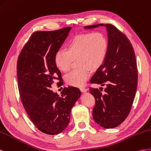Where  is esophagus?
I'll return each instance as SVG.
<instances>
[{"label": "esophagus", "mask_w": 151, "mask_h": 151, "mask_svg": "<svg viewBox=\"0 0 151 151\" xmlns=\"http://www.w3.org/2000/svg\"><path fill=\"white\" fill-rule=\"evenodd\" d=\"M80 90H81V92H86L88 91V89L86 88H81Z\"/></svg>", "instance_id": "esophagus-1"}]
</instances>
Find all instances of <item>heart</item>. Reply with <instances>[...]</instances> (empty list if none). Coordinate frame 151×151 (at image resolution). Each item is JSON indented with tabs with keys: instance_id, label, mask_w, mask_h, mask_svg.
I'll return each instance as SVG.
<instances>
[{
	"instance_id": "heart-1",
	"label": "heart",
	"mask_w": 151,
	"mask_h": 151,
	"mask_svg": "<svg viewBox=\"0 0 151 151\" xmlns=\"http://www.w3.org/2000/svg\"><path fill=\"white\" fill-rule=\"evenodd\" d=\"M108 50V40L104 33H85L74 37L68 50L59 49L55 54L54 63L59 70H70L73 59H77L79 67L65 75L67 83L81 87L90 76V69L96 70L104 63Z\"/></svg>"
}]
</instances>
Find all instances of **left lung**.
<instances>
[{"instance_id":"1","label":"left lung","mask_w":151,"mask_h":151,"mask_svg":"<svg viewBox=\"0 0 151 151\" xmlns=\"http://www.w3.org/2000/svg\"><path fill=\"white\" fill-rule=\"evenodd\" d=\"M100 26L106 28L108 50L104 63L90 81L106 85V88L104 93L101 89H89L96 99L92 116L101 127L113 128L127 118L134 101L138 81L137 61L130 40L114 26L97 24L84 28L90 29Z\"/></svg>"}]
</instances>
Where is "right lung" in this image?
Wrapping results in <instances>:
<instances>
[{"label": "right lung", "mask_w": 151, "mask_h": 151, "mask_svg": "<svg viewBox=\"0 0 151 151\" xmlns=\"http://www.w3.org/2000/svg\"><path fill=\"white\" fill-rule=\"evenodd\" d=\"M71 27L32 34L19 54L17 76L21 102L29 119L42 132L56 135L70 121L72 107L81 96L74 87H64L61 96L50 88L62 81L54 55L66 39Z\"/></svg>", "instance_id": "1"}]
</instances>
